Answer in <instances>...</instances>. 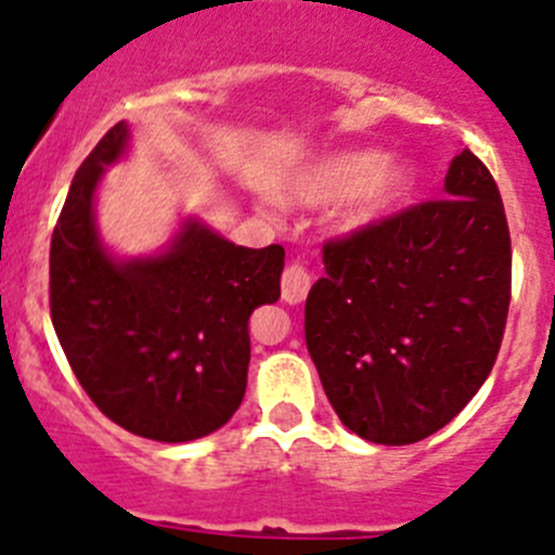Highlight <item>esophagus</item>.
Returning a JSON list of instances; mask_svg holds the SVG:
<instances>
[{"label": "esophagus", "mask_w": 555, "mask_h": 555, "mask_svg": "<svg viewBox=\"0 0 555 555\" xmlns=\"http://www.w3.org/2000/svg\"><path fill=\"white\" fill-rule=\"evenodd\" d=\"M281 292L288 305L305 302V297H308L310 292V272L302 267V263H288L286 272H283Z\"/></svg>", "instance_id": "obj_1"}]
</instances>
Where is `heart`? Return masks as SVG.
Returning a JSON list of instances; mask_svg holds the SVG:
<instances>
[{
    "label": "heart",
    "instance_id": "b5f03b06",
    "mask_svg": "<svg viewBox=\"0 0 555 555\" xmlns=\"http://www.w3.org/2000/svg\"><path fill=\"white\" fill-rule=\"evenodd\" d=\"M414 184L416 168L409 157L337 150L297 168L283 184V195L299 207L335 204L332 218L343 231H367L398 212Z\"/></svg>",
    "mask_w": 555,
    "mask_h": 555
}]
</instances>
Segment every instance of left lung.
<instances>
[{"instance_id":"left-lung-1","label":"left lung","mask_w":555,"mask_h":555,"mask_svg":"<svg viewBox=\"0 0 555 555\" xmlns=\"http://www.w3.org/2000/svg\"><path fill=\"white\" fill-rule=\"evenodd\" d=\"M427 202L324 247L305 343L343 425L403 447L455 420L504 337L512 250L499 188L474 152Z\"/></svg>"}]
</instances>
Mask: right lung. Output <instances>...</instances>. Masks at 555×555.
Masks as SVG:
<instances>
[{
  "instance_id": "right-lung-1",
  "label": "right lung",
  "mask_w": 555,
  "mask_h": 555,
  "mask_svg": "<svg viewBox=\"0 0 555 555\" xmlns=\"http://www.w3.org/2000/svg\"><path fill=\"white\" fill-rule=\"evenodd\" d=\"M119 122L81 163L51 236V321L73 373L125 430L204 439L245 398L253 310L281 299L286 250L242 247L202 218L155 253L119 256L98 229L105 171L130 152Z\"/></svg>"
}]
</instances>
